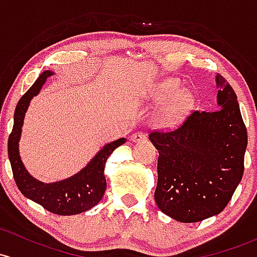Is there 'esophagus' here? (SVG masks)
Instances as JSON below:
<instances>
[{
    "label": "esophagus",
    "mask_w": 257,
    "mask_h": 257,
    "mask_svg": "<svg viewBox=\"0 0 257 257\" xmlns=\"http://www.w3.org/2000/svg\"><path fill=\"white\" fill-rule=\"evenodd\" d=\"M147 139V137H145L144 133H140V132H138V133H134L132 134L131 137V140L133 143H140V142H144V140Z\"/></svg>",
    "instance_id": "1"
}]
</instances>
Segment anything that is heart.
<instances>
[{
	"mask_svg": "<svg viewBox=\"0 0 257 257\" xmlns=\"http://www.w3.org/2000/svg\"><path fill=\"white\" fill-rule=\"evenodd\" d=\"M178 87H180V83H178L176 80H167L166 82L161 86L160 90H159V96L161 97L170 96V94L176 92ZM188 99H190V94L185 92V91L176 94V97L172 99L171 104H170V110H171V112H175V110L180 109V108H182L186 103H187Z\"/></svg>",
	"mask_w": 257,
	"mask_h": 257,
	"instance_id": "b5f03b06",
	"label": "heart"
}]
</instances>
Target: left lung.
Here are the masks:
<instances>
[{"label": "left lung", "instance_id": "left-lung-1", "mask_svg": "<svg viewBox=\"0 0 257 257\" xmlns=\"http://www.w3.org/2000/svg\"><path fill=\"white\" fill-rule=\"evenodd\" d=\"M215 112L196 110L174 129L151 132L159 151L155 202L181 223H196L219 214L244 174L247 133L236 94L215 76Z\"/></svg>", "mask_w": 257, "mask_h": 257}]
</instances>
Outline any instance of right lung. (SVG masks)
<instances>
[{
	"label": "right lung",
	"instance_id": "add662e5",
	"mask_svg": "<svg viewBox=\"0 0 257 257\" xmlns=\"http://www.w3.org/2000/svg\"><path fill=\"white\" fill-rule=\"evenodd\" d=\"M51 75H54V72L49 70L43 72L17 103L12 133L8 138V158L18 190L24 197L40 204L54 214H80L91 209L102 199L107 187L104 166L108 156L118 147L123 145L126 139L120 138L106 144L83 169L65 180L45 183L32 176L24 167L20 155L22 126L32 98L40 92L43 85Z\"/></svg>",
	"mask_w": 257,
	"mask_h": 257
}]
</instances>
